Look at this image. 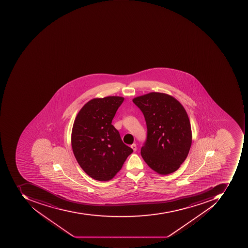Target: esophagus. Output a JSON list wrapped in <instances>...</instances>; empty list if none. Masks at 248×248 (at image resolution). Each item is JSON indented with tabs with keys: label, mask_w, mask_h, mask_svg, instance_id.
Segmentation results:
<instances>
[{
	"label": "esophagus",
	"mask_w": 248,
	"mask_h": 248,
	"mask_svg": "<svg viewBox=\"0 0 248 248\" xmlns=\"http://www.w3.org/2000/svg\"><path fill=\"white\" fill-rule=\"evenodd\" d=\"M130 147H131L132 149L133 150V151H134V152H136V150H137V147H136V144H131V145H130Z\"/></svg>",
	"instance_id": "obj_1"
}]
</instances>
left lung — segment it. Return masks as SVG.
<instances>
[{
  "mask_svg": "<svg viewBox=\"0 0 248 248\" xmlns=\"http://www.w3.org/2000/svg\"><path fill=\"white\" fill-rule=\"evenodd\" d=\"M141 109L147 128L141 147L144 162L156 173L170 174L186 160L192 141L188 114L177 99L151 93L133 99Z\"/></svg>",
  "mask_w": 248,
  "mask_h": 248,
  "instance_id": "obj_1",
  "label": "left lung"
}]
</instances>
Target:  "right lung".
Returning <instances> with one entry per match:
<instances>
[{
  "instance_id": "obj_1",
  "label": "right lung",
  "mask_w": 248,
  "mask_h": 248,
  "mask_svg": "<svg viewBox=\"0 0 248 248\" xmlns=\"http://www.w3.org/2000/svg\"><path fill=\"white\" fill-rule=\"evenodd\" d=\"M124 100L119 96L93 99L82 107L74 122V155L79 166L94 180H112L133 152L112 124Z\"/></svg>"
}]
</instances>
